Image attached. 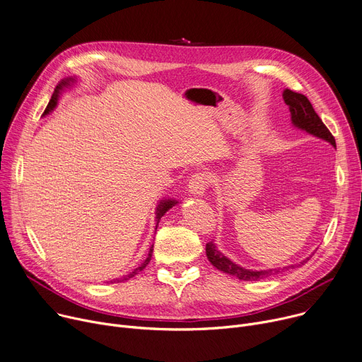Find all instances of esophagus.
Segmentation results:
<instances>
[{"label": "esophagus", "instance_id": "esophagus-1", "mask_svg": "<svg viewBox=\"0 0 362 362\" xmlns=\"http://www.w3.org/2000/svg\"><path fill=\"white\" fill-rule=\"evenodd\" d=\"M209 187V177L206 174H194L188 182V191L196 194V196H203Z\"/></svg>", "mask_w": 362, "mask_h": 362}]
</instances>
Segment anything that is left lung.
<instances>
[{
  "instance_id": "obj_1",
  "label": "left lung",
  "mask_w": 362,
  "mask_h": 362,
  "mask_svg": "<svg viewBox=\"0 0 362 362\" xmlns=\"http://www.w3.org/2000/svg\"><path fill=\"white\" fill-rule=\"evenodd\" d=\"M283 98H284L286 104L288 105V110L291 113V123L294 127L308 132L309 134H313L319 139H323V141L329 142L333 148H337L335 137L332 136L329 129L323 124L322 119L317 116V113L315 111L312 103L308 100V97L303 94H298V93H294L291 90H284ZM206 255L213 267H216L217 269L223 271L229 275H233L243 281H258V280H262V278H267V276L275 275L278 272H283V271L297 267V265H288V267H283V268H272V269H264V271L246 269V268L239 267L238 264L232 262L228 257L221 254L213 242H209L206 245ZM308 259L300 262V264L303 265L304 262H308Z\"/></svg>"
}]
</instances>
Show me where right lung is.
<instances>
[{"mask_svg":"<svg viewBox=\"0 0 362 362\" xmlns=\"http://www.w3.org/2000/svg\"><path fill=\"white\" fill-rule=\"evenodd\" d=\"M75 82V78L74 76H71V78H65V79H62L59 84L57 86V88H54V91H53V94H52V98H50V101H49V104H47V107H46V110H45V115H49L50 111L57 107V104H58V100H59V97H61V93L64 91V88H66V87H69L71 84H74ZM178 202L177 200H171V199H168V200H160L159 202V204H158V207H156V228H158V223H159V220H160V217L168 211L170 209H173L175 204H177ZM152 252H153V245L151 246V249H149V254H148V258L141 264V267H137L136 269H133L130 274H127V275H124L123 278H116L115 280V283H122V281H126V280H129V278H132V276H134L136 274H139L141 272L148 264H149V261H151V258H152Z\"/></svg>","mask_w":362,"mask_h":362,"instance_id":"1","label":"right lung"}]
</instances>
